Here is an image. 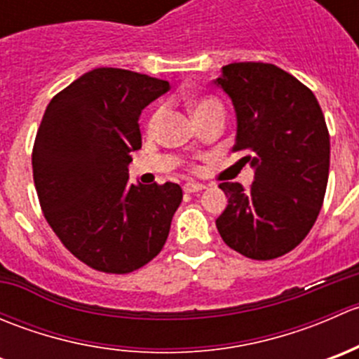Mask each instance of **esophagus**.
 I'll use <instances>...</instances> for the list:
<instances>
[{
  "label": "esophagus",
  "mask_w": 359,
  "mask_h": 359,
  "mask_svg": "<svg viewBox=\"0 0 359 359\" xmlns=\"http://www.w3.org/2000/svg\"><path fill=\"white\" fill-rule=\"evenodd\" d=\"M205 189V186L200 182H186L184 184V193H198V191Z\"/></svg>",
  "instance_id": "34e87169"
}]
</instances>
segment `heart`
Returning <instances> with one entry per match:
<instances>
[{
  "label": "heart",
  "instance_id": "heart-1",
  "mask_svg": "<svg viewBox=\"0 0 359 359\" xmlns=\"http://www.w3.org/2000/svg\"><path fill=\"white\" fill-rule=\"evenodd\" d=\"M189 107H191V112H193V116H198V114H203V112L206 111H212V109H222L220 107V104L217 102V100L213 99H208V97H203V99H194L189 102ZM163 116V109L159 107L153 112V116L149 118V123H147V132L153 133L154 130H156L159 119H161Z\"/></svg>",
  "mask_w": 359,
  "mask_h": 359
}]
</instances>
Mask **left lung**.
Here are the masks:
<instances>
[{"mask_svg":"<svg viewBox=\"0 0 359 359\" xmlns=\"http://www.w3.org/2000/svg\"><path fill=\"white\" fill-rule=\"evenodd\" d=\"M213 85L236 112L233 151L255 172L248 191L220 184L227 206L217 229L248 259H276L307 236L323 205L330 168L325 116L314 93L273 64H229Z\"/></svg>","mask_w":359,"mask_h":359,"instance_id":"obj_1","label":"left lung"}]
</instances>
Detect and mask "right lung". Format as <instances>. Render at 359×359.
Returning a JSON list of instances; mask_svg holds the SVG:
<instances>
[{"label":"right lung","instance_id":"right-lung-1","mask_svg":"<svg viewBox=\"0 0 359 359\" xmlns=\"http://www.w3.org/2000/svg\"><path fill=\"white\" fill-rule=\"evenodd\" d=\"M168 81L126 69L85 72L50 100L32 149V175L45 219L76 259L125 274L161 252L179 184H130L140 149V112Z\"/></svg>","mask_w":359,"mask_h":359}]
</instances>
